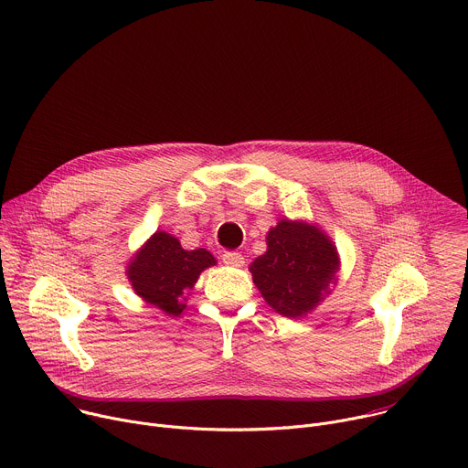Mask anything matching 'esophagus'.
I'll return each instance as SVG.
<instances>
[{
    "label": "esophagus",
    "mask_w": 468,
    "mask_h": 468,
    "mask_svg": "<svg viewBox=\"0 0 468 468\" xmlns=\"http://www.w3.org/2000/svg\"><path fill=\"white\" fill-rule=\"evenodd\" d=\"M223 261L227 265H232V267H241L245 263V258L239 252H225L223 254Z\"/></svg>",
    "instance_id": "34e87169"
}]
</instances>
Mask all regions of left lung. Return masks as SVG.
<instances>
[{"instance_id": "1", "label": "left lung", "mask_w": 468, "mask_h": 468, "mask_svg": "<svg viewBox=\"0 0 468 468\" xmlns=\"http://www.w3.org/2000/svg\"><path fill=\"white\" fill-rule=\"evenodd\" d=\"M267 250L249 271L263 301L284 317H306L339 280V252L330 236L303 219H280L265 236Z\"/></svg>"}]
</instances>
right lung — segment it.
<instances>
[{
	"label": "right lung",
	"instance_id": "add662e5",
	"mask_svg": "<svg viewBox=\"0 0 468 468\" xmlns=\"http://www.w3.org/2000/svg\"><path fill=\"white\" fill-rule=\"evenodd\" d=\"M216 263L207 249L186 250L173 234L156 230L133 254L125 274L144 303L178 317L199 274Z\"/></svg>",
	"mask_w": 468,
	"mask_h": 468
}]
</instances>
